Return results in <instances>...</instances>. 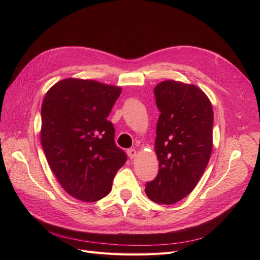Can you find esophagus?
<instances>
[{
  "instance_id": "obj_1",
  "label": "esophagus",
  "mask_w": 260,
  "mask_h": 260,
  "mask_svg": "<svg viewBox=\"0 0 260 260\" xmlns=\"http://www.w3.org/2000/svg\"><path fill=\"white\" fill-rule=\"evenodd\" d=\"M128 156H129V158L130 159H133L135 158V157H137V154H138V152H137V149L136 148H130V149H128Z\"/></svg>"
}]
</instances>
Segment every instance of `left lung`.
<instances>
[{
    "label": "left lung",
    "instance_id": "8db88e82",
    "mask_svg": "<svg viewBox=\"0 0 260 260\" xmlns=\"http://www.w3.org/2000/svg\"><path fill=\"white\" fill-rule=\"evenodd\" d=\"M160 115L155 152L158 175L147 182V198L171 205L190 194L205 171L212 151L214 112L199 86L165 80L155 86Z\"/></svg>",
    "mask_w": 260,
    "mask_h": 260
}]
</instances>
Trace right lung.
Listing matches in <instances>:
<instances>
[{"label": "right lung", "instance_id": "1", "mask_svg": "<svg viewBox=\"0 0 260 260\" xmlns=\"http://www.w3.org/2000/svg\"><path fill=\"white\" fill-rule=\"evenodd\" d=\"M120 93V86L67 78L44 96L41 143L45 157L61 187L79 201L105 198L127 160L107 120Z\"/></svg>", "mask_w": 260, "mask_h": 260}]
</instances>
